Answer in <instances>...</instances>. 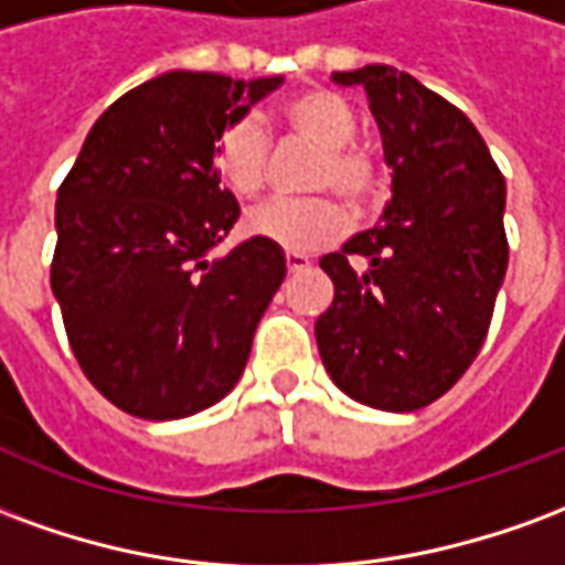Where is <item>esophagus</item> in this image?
<instances>
[{
	"label": "esophagus",
	"instance_id": "34e87169",
	"mask_svg": "<svg viewBox=\"0 0 565 565\" xmlns=\"http://www.w3.org/2000/svg\"><path fill=\"white\" fill-rule=\"evenodd\" d=\"M284 259H287V269L294 271V275L296 271H306L308 266H311V259H308L306 254H294V250H287V257Z\"/></svg>",
	"mask_w": 565,
	"mask_h": 565
}]
</instances>
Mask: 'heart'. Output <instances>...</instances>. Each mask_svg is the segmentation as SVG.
<instances>
[{
    "label": "heart",
    "mask_w": 565,
    "mask_h": 565,
    "mask_svg": "<svg viewBox=\"0 0 565 565\" xmlns=\"http://www.w3.org/2000/svg\"><path fill=\"white\" fill-rule=\"evenodd\" d=\"M284 120L294 132L320 148L323 160L315 169V181H311L315 190L335 186L356 209L375 196L379 169L369 160V153L351 145L356 136V115L342 96L330 90L299 93L284 105ZM266 160H269V139L254 117H242L223 129L211 153L214 174L235 196L257 193L266 181ZM245 230L254 238H263L281 250L311 254L335 242L348 230V211L332 196L266 199L247 211Z\"/></svg>",
    "instance_id": "1"
}]
</instances>
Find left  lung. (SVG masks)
<instances>
[{"instance_id":"1","label":"left lung","mask_w":565,"mask_h":565,"mask_svg":"<svg viewBox=\"0 0 565 565\" xmlns=\"http://www.w3.org/2000/svg\"><path fill=\"white\" fill-rule=\"evenodd\" d=\"M332 81L366 90L393 196L379 226L320 259L335 284L320 360L356 403L417 412L484 344L509 266L505 178L472 120L412 75L375 63Z\"/></svg>"}]
</instances>
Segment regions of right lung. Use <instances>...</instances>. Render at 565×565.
Masks as SVG:
<instances>
[{"instance_id":"1","label":"right lung","mask_w":565,"mask_h":565,"mask_svg":"<svg viewBox=\"0 0 565 565\" xmlns=\"http://www.w3.org/2000/svg\"><path fill=\"white\" fill-rule=\"evenodd\" d=\"M271 78L166 72L108 105L56 193L54 290L72 351L120 412L178 420L221 403L287 275L281 247L247 238L214 141Z\"/></svg>"}]
</instances>
